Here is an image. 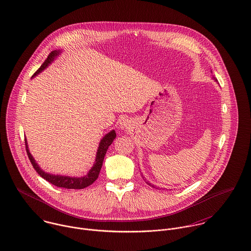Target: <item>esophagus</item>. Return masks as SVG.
I'll use <instances>...</instances> for the list:
<instances>
[{
	"instance_id": "1",
	"label": "esophagus",
	"mask_w": 251,
	"mask_h": 251,
	"mask_svg": "<svg viewBox=\"0 0 251 251\" xmlns=\"http://www.w3.org/2000/svg\"><path fill=\"white\" fill-rule=\"evenodd\" d=\"M121 128H122V129L127 128V123H126V122H124V121H123V122H121Z\"/></svg>"
}]
</instances>
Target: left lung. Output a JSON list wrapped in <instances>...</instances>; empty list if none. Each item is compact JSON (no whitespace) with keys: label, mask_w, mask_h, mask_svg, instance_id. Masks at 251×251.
<instances>
[{"label":"left lung","mask_w":251,"mask_h":251,"mask_svg":"<svg viewBox=\"0 0 251 251\" xmlns=\"http://www.w3.org/2000/svg\"><path fill=\"white\" fill-rule=\"evenodd\" d=\"M214 80H215V81H217V79H216V78H214ZM143 179H144V180H145V181H146V183H147V184H148V185H149V186H151V187H152V188H155V187H154V186H153V185H152V184H151V183H150V182H149V181H147V180H146V179H145V177H143Z\"/></svg>","instance_id":"obj_1"}]
</instances>
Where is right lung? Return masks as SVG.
I'll list each match as a JSON object with an SVG mask.
<instances>
[{"mask_svg":"<svg viewBox=\"0 0 251 251\" xmlns=\"http://www.w3.org/2000/svg\"><path fill=\"white\" fill-rule=\"evenodd\" d=\"M60 50H52L50 51V53L48 55L47 59L44 61V63L40 66V68L33 74L32 77L36 76L37 74H39L41 71H43L47 66H49V64H50L53 59L59 54ZM116 138V133L114 130L110 131L108 134H106L100 143L99 149H98V152H97V156H96V161L94 166L92 167V169L89 171V173L81 178H75V177H68V176H59V175H52L50 173H46L44 172L39 165L36 163L35 159L33 158V156L31 155L29 150H28V146H27V142L25 139V147H26V152L27 155L29 157V160L31 162V164L33 165L34 169L36 170V172L42 177L44 178L46 181L50 182V184L54 185L55 187H59V188H64V189H74V190H80V189H84L87 188L88 186L92 185L99 177L100 171L101 169L102 166V162L104 159V155L106 153V151L108 149V147L112 144L113 140Z\"/></svg>","mask_w":251,"mask_h":251,"instance_id":"right-lung-1","label":"right lung"}]
</instances>
